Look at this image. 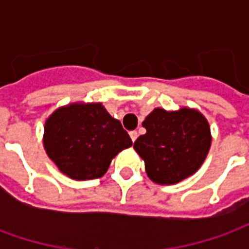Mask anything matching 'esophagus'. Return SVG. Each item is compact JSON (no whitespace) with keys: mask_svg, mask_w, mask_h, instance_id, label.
Instances as JSON below:
<instances>
[{"mask_svg":"<svg viewBox=\"0 0 249 249\" xmlns=\"http://www.w3.org/2000/svg\"><path fill=\"white\" fill-rule=\"evenodd\" d=\"M129 136H130V139H132V141L135 142L136 139H137V136H139V133H137L136 130H132V132L129 133Z\"/></svg>","mask_w":249,"mask_h":249,"instance_id":"obj_1","label":"esophagus"}]
</instances>
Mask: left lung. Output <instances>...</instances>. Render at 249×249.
Segmentation results:
<instances>
[{
    "label": "left lung",
    "mask_w": 249,
    "mask_h": 249,
    "mask_svg": "<svg viewBox=\"0 0 249 249\" xmlns=\"http://www.w3.org/2000/svg\"><path fill=\"white\" fill-rule=\"evenodd\" d=\"M146 129L133 148L145 162L148 178L157 184H176L201 167L211 148V129L203 114L183 108H157L142 123Z\"/></svg>",
    "instance_id": "obj_1"
}]
</instances>
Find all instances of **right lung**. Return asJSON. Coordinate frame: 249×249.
I'll return each instance as SVG.
<instances>
[{
  "instance_id": "add662e5",
  "label": "right lung",
  "mask_w": 249,
  "mask_h": 249,
  "mask_svg": "<svg viewBox=\"0 0 249 249\" xmlns=\"http://www.w3.org/2000/svg\"><path fill=\"white\" fill-rule=\"evenodd\" d=\"M130 145L128 132L101 104H71L46 120V153L62 173L74 180L104 176L112 159Z\"/></svg>"
}]
</instances>
